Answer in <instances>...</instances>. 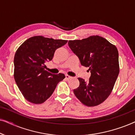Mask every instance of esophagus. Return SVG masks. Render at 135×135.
I'll list each match as a JSON object with an SVG mask.
<instances>
[{"label":"esophagus","mask_w":135,"mask_h":135,"mask_svg":"<svg viewBox=\"0 0 135 135\" xmlns=\"http://www.w3.org/2000/svg\"><path fill=\"white\" fill-rule=\"evenodd\" d=\"M65 78H66V80H69V79H71L72 78V77L69 76V75L66 74V75H65Z\"/></svg>","instance_id":"obj_1"}]
</instances>
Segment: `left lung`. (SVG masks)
I'll return each instance as SVG.
<instances>
[{
  "label": "left lung",
  "mask_w": 135,
  "mask_h": 135,
  "mask_svg": "<svg viewBox=\"0 0 135 135\" xmlns=\"http://www.w3.org/2000/svg\"><path fill=\"white\" fill-rule=\"evenodd\" d=\"M68 45L91 73L88 82L78 78L80 85L74 93L86 106L101 104L110 95L119 73L117 47L99 36L69 40Z\"/></svg>",
  "instance_id": "1"
}]
</instances>
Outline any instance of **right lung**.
<instances>
[{"label":"right lung","instance_id":"add662e5","mask_svg":"<svg viewBox=\"0 0 135 135\" xmlns=\"http://www.w3.org/2000/svg\"><path fill=\"white\" fill-rule=\"evenodd\" d=\"M68 40L34 36L16 50L14 57V78L26 99L41 104L54 91L57 84L65 78L63 74H53L45 70V62L52 60L55 51Z\"/></svg>","mask_w":135,"mask_h":135}]
</instances>
